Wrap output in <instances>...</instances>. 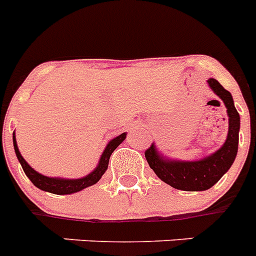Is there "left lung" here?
Segmentation results:
<instances>
[{
  "instance_id": "obj_1",
  "label": "left lung",
  "mask_w": 256,
  "mask_h": 256,
  "mask_svg": "<svg viewBox=\"0 0 256 256\" xmlns=\"http://www.w3.org/2000/svg\"><path fill=\"white\" fill-rule=\"evenodd\" d=\"M208 85L226 106L229 132L225 143L217 151L197 160H178L164 156V154L156 148L155 142L144 152L150 168L162 182L186 192L206 190L217 184L218 180L229 171L238 152L240 117L234 106L232 93L213 78H208Z\"/></svg>"
}]
</instances>
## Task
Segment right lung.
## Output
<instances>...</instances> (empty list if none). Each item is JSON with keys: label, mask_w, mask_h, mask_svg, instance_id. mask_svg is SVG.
I'll use <instances>...</instances> for the list:
<instances>
[{"label": "right lung", "mask_w": 256, "mask_h": 256, "mask_svg": "<svg viewBox=\"0 0 256 256\" xmlns=\"http://www.w3.org/2000/svg\"><path fill=\"white\" fill-rule=\"evenodd\" d=\"M126 132H122L121 135H118L112 140H109L104 150L102 155L100 158L97 167L93 170L90 174H88L84 178H51V176H44L39 174L38 171H35L34 168L31 167L30 164L27 163L24 159V156L20 155L18 146H16V132H13V144H14V151L18 158V162L20 163L24 172L26 176L30 178V182L34 184L36 188L44 190V192L54 193V194H72V193L80 192L82 189L88 188V186H94L96 182H98L100 178H102V175L106 172L108 164H109L110 155L113 154V151L117 148L124 139H126Z\"/></svg>", "instance_id": "right-lung-1"}]
</instances>
